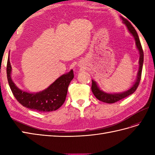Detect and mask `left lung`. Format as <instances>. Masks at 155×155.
<instances>
[{
	"mask_svg": "<svg viewBox=\"0 0 155 155\" xmlns=\"http://www.w3.org/2000/svg\"><path fill=\"white\" fill-rule=\"evenodd\" d=\"M121 19L123 20V22L125 25L127 26L128 31L130 32V33L133 36L134 38V40H135L136 42V46L138 50L139 51L140 54V57H139V71H138L137 74V77L135 81V83H134L131 88L127 90V91L123 92L121 93H114V94H110V93H107L101 91L99 87H98L96 82L92 80V87H91V90L93 92L94 95L95 96L97 99L99 101L104 102V103H116V102L120 101L123 98L127 97L129 95L132 94L134 91L137 90V88L139 86L140 78H141V73H142V69H143V61H144V54H143V51L142 46H141L140 42L139 40V37L138 36L137 32L135 29L133 27V25L130 24V22L128 21L127 19L124 18L123 16H120Z\"/></svg>",
	"mask_w": 155,
	"mask_h": 155,
	"instance_id": "8db88e82",
	"label": "left lung"
}]
</instances>
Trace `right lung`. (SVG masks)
Segmentation results:
<instances>
[{
	"label": "right lung",
	"mask_w": 155,
	"mask_h": 155,
	"mask_svg": "<svg viewBox=\"0 0 155 155\" xmlns=\"http://www.w3.org/2000/svg\"><path fill=\"white\" fill-rule=\"evenodd\" d=\"M12 67L9 58L7 61L6 74L12 93L23 107L38 112H51L57 110L64 103L68 85L73 79V71L58 78L45 90L37 93L23 91L16 86L11 78Z\"/></svg>",
	"instance_id": "right-lung-1"
}]
</instances>
